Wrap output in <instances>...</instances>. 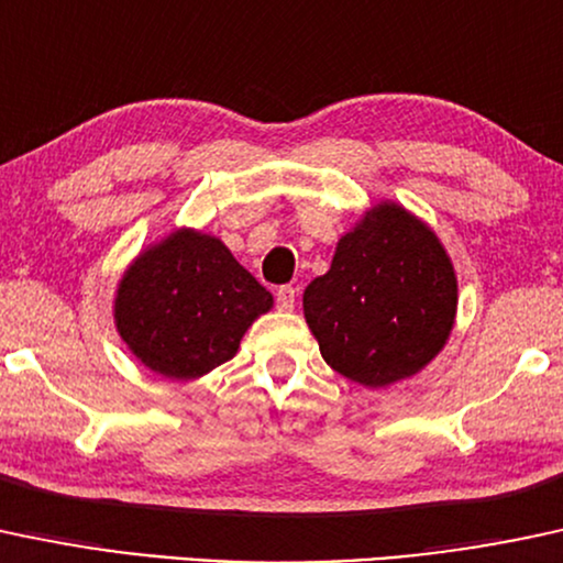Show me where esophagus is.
Here are the masks:
<instances>
[{
	"instance_id": "1",
	"label": "esophagus",
	"mask_w": 563,
	"mask_h": 563,
	"mask_svg": "<svg viewBox=\"0 0 563 563\" xmlns=\"http://www.w3.org/2000/svg\"><path fill=\"white\" fill-rule=\"evenodd\" d=\"M295 302H298V289L289 287V284L276 289V308H279V311H292Z\"/></svg>"
}]
</instances>
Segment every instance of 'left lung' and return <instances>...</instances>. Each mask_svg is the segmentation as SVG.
I'll use <instances>...</instances> for the list:
<instances>
[{
	"instance_id": "1",
	"label": "left lung",
	"mask_w": 563,
	"mask_h": 563,
	"mask_svg": "<svg viewBox=\"0 0 563 563\" xmlns=\"http://www.w3.org/2000/svg\"><path fill=\"white\" fill-rule=\"evenodd\" d=\"M302 311L324 362L366 388L412 377L444 349L457 279L435 233L399 205L375 207L306 287Z\"/></svg>"
}]
</instances>
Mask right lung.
<instances>
[{
  "label": "right lung",
  "mask_w": 563,
  "mask_h": 563,
  "mask_svg": "<svg viewBox=\"0 0 563 563\" xmlns=\"http://www.w3.org/2000/svg\"><path fill=\"white\" fill-rule=\"evenodd\" d=\"M271 306L268 289L220 239L183 229L130 265L113 319L148 369L191 380L233 358L242 334Z\"/></svg>",
  "instance_id": "1"
}]
</instances>
